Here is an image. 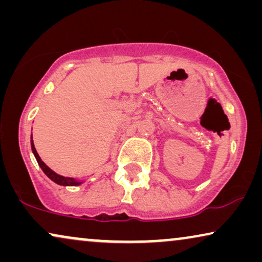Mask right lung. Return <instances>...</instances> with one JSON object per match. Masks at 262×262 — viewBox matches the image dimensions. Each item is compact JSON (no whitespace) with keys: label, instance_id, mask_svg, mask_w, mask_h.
I'll use <instances>...</instances> for the list:
<instances>
[{"label":"right lung","instance_id":"obj_1","mask_svg":"<svg viewBox=\"0 0 262 262\" xmlns=\"http://www.w3.org/2000/svg\"><path fill=\"white\" fill-rule=\"evenodd\" d=\"M31 148H32V151H33V154H34V157H35V160H37L39 167L41 168V170L44 171L46 177H48L49 179H51V180L53 182H56L57 185H60V186H78V185H81L82 182H83V180H77V179H74V178L62 177V175L55 173V171H53L51 168H49L48 166H46V164L41 161L40 156L38 155L37 150H35V148H34L33 137H32V136H31Z\"/></svg>","mask_w":262,"mask_h":262}]
</instances>
